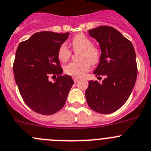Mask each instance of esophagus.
<instances>
[{
	"label": "esophagus",
	"instance_id": "obj_1",
	"mask_svg": "<svg viewBox=\"0 0 151 151\" xmlns=\"http://www.w3.org/2000/svg\"><path fill=\"white\" fill-rule=\"evenodd\" d=\"M73 80H74V83H77L80 80V78H78V77H73Z\"/></svg>",
	"mask_w": 151,
	"mask_h": 151
}]
</instances>
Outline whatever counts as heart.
<instances>
[{
  "label": "heart",
  "mask_w": 151,
  "mask_h": 151,
  "mask_svg": "<svg viewBox=\"0 0 151 151\" xmlns=\"http://www.w3.org/2000/svg\"><path fill=\"white\" fill-rule=\"evenodd\" d=\"M71 47L74 52L77 53V60L66 65L64 71L66 74L74 77H81L90 70L91 64L96 65L101 58V51L98 47L92 45L91 41L83 33L76 35L71 42ZM71 49L65 43L62 44L58 49L57 56L61 62H66L70 59Z\"/></svg>",
  "instance_id": "b5f03b06"
}]
</instances>
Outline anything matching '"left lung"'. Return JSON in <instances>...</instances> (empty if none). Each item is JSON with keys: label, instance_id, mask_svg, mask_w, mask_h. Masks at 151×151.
I'll return each instance as SVG.
<instances>
[{"label": "left lung", "instance_id": "obj_1", "mask_svg": "<svg viewBox=\"0 0 151 151\" xmlns=\"http://www.w3.org/2000/svg\"><path fill=\"white\" fill-rule=\"evenodd\" d=\"M88 33L99 42L101 49V60L94 74L105 78L102 84L97 80L88 82L87 104L98 113H112L127 101L136 83V52L130 41L112 27L100 26Z\"/></svg>", "mask_w": 151, "mask_h": 151}]
</instances>
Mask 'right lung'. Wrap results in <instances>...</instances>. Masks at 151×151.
Here are the masks:
<instances>
[{
    "mask_svg": "<svg viewBox=\"0 0 151 151\" xmlns=\"http://www.w3.org/2000/svg\"><path fill=\"white\" fill-rule=\"evenodd\" d=\"M69 33L43 31L18 45L13 63L15 83L21 96L32 110L50 115L64 106L74 84L71 76L64 75L57 52ZM58 77L55 83L49 80Z\"/></svg>",
    "mask_w": 151,
    "mask_h": 151,
    "instance_id": "right-lung-1",
    "label": "right lung"
}]
</instances>
